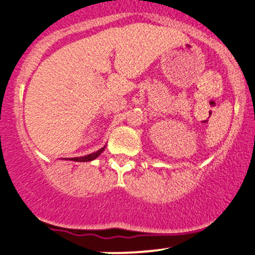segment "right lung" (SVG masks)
Segmentation results:
<instances>
[{"label": "right lung", "instance_id": "obj_1", "mask_svg": "<svg viewBox=\"0 0 255 255\" xmlns=\"http://www.w3.org/2000/svg\"><path fill=\"white\" fill-rule=\"evenodd\" d=\"M104 149H105V147H102V149L98 150L97 152L89 153V155L83 156V157H74V158H68V159H71V161H76V162H89V161H93L94 158H97L98 156H99L100 153L103 152V150H104Z\"/></svg>", "mask_w": 255, "mask_h": 255}]
</instances>
